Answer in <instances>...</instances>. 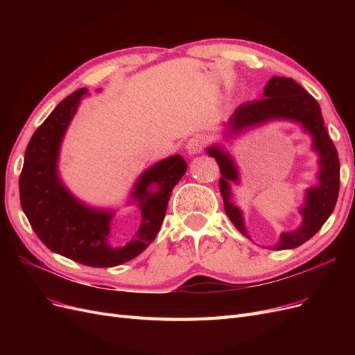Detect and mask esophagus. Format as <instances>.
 <instances>
[{
    "label": "esophagus",
    "mask_w": 355,
    "mask_h": 355,
    "mask_svg": "<svg viewBox=\"0 0 355 355\" xmlns=\"http://www.w3.org/2000/svg\"><path fill=\"white\" fill-rule=\"evenodd\" d=\"M204 146V139L201 136H194L189 139V142L187 145V151L189 155H197L201 153V149Z\"/></svg>",
    "instance_id": "34e87169"
}]
</instances>
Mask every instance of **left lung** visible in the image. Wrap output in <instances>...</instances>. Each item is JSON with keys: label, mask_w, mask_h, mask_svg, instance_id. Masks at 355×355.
<instances>
[{"label": "left lung", "mask_w": 355, "mask_h": 355, "mask_svg": "<svg viewBox=\"0 0 355 355\" xmlns=\"http://www.w3.org/2000/svg\"><path fill=\"white\" fill-rule=\"evenodd\" d=\"M272 120H286L300 124L304 132L313 137V149L318 154L320 170L317 173L318 184L305 191V201L299 207L302 223L295 231L282 232L280 240L271 249H295L315 235L330 214L335 210L339 194V157L326 130L323 115L318 102L302 85L293 78L272 77L263 89V99L247 102L234 111L228 123H225V137H232L247 128L265 124ZM206 153L218 161L220 168L219 189L223 198L227 216L244 237L247 234L243 211L232 202L234 184H240L239 167L231 154L220 145H211Z\"/></svg>", "instance_id": "left-lung-1"}]
</instances>
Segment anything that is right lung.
Listing matches in <instances>:
<instances>
[{
    "label": "right lung",
    "mask_w": 355,
    "mask_h": 355,
    "mask_svg": "<svg viewBox=\"0 0 355 355\" xmlns=\"http://www.w3.org/2000/svg\"><path fill=\"white\" fill-rule=\"evenodd\" d=\"M85 94L87 89L69 94L32 135L19 194L32 230L51 252L87 266L110 268L133 259L154 241L171 191L188 164L182 155H171L137 178L128 204H136L141 210V225L128 241H114L111 223L115 211L87 206L71 194L59 176L62 141Z\"/></svg>",
    "instance_id": "1"
}]
</instances>
